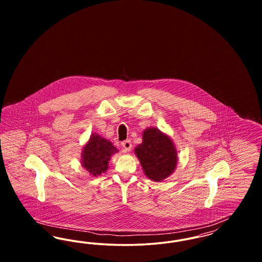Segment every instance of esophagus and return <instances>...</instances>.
Wrapping results in <instances>:
<instances>
[{
  "label": "esophagus",
  "instance_id": "esophagus-1",
  "mask_svg": "<svg viewBox=\"0 0 262 262\" xmlns=\"http://www.w3.org/2000/svg\"><path fill=\"white\" fill-rule=\"evenodd\" d=\"M122 146H123V149H124L125 152H128L129 150L132 149V146H133L132 141H130V140H125V141H123V142H122Z\"/></svg>",
  "mask_w": 262,
  "mask_h": 262
}]
</instances>
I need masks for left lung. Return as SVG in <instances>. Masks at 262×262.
<instances>
[{
	"label": "left lung",
	"mask_w": 262,
	"mask_h": 262,
	"mask_svg": "<svg viewBox=\"0 0 262 262\" xmlns=\"http://www.w3.org/2000/svg\"><path fill=\"white\" fill-rule=\"evenodd\" d=\"M143 172L153 182H161L174 173L178 153L171 137L156 127L142 133V142L135 148Z\"/></svg>",
	"instance_id": "left-lung-1"
}]
</instances>
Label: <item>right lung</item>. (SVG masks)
<instances>
[{"instance_id":"add662e5","label":"right lung","mask_w":262,"mask_h":262,"mask_svg":"<svg viewBox=\"0 0 262 262\" xmlns=\"http://www.w3.org/2000/svg\"><path fill=\"white\" fill-rule=\"evenodd\" d=\"M119 152L112 142L98 134H92L81 152V166L92 177L105 173L109 161L115 153Z\"/></svg>"}]
</instances>
